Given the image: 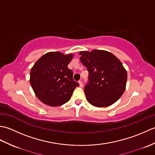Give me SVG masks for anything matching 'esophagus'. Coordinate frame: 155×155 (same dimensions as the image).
<instances>
[{
  "instance_id": "34e87169",
  "label": "esophagus",
  "mask_w": 155,
  "mask_h": 155,
  "mask_svg": "<svg viewBox=\"0 0 155 155\" xmlns=\"http://www.w3.org/2000/svg\"><path fill=\"white\" fill-rule=\"evenodd\" d=\"M78 83H79V85H80V87H83V81L80 80L79 81H78Z\"/></svg>"
}]
</instances>
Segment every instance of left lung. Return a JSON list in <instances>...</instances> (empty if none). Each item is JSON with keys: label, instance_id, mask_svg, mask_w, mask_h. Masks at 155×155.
<instances>
[{"label": "left lung", "instance_id": "1", "mask_svg": "<svg viewBox=\"0 0 155 155\" xmlns=\"http://www.w3.org/2000/svg\"><path fill=\"white\" fill-rule=\"evenodd\" d=\"M80 60L88 71L84 93L88 103L106 107L119 99L126 88L127 73L123 64L110 52L82 51Z\"/></svg>", "mask_w": 155, "mask_h": 155}]
</instances>
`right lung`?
Here are the masks:
<instances>
[{"instance_id": "1", "label": "right lung", "mask_w": 155, "mask_h": 155, "mask_svg": "<svg viewBox=\"0 0 155 155\" xmlns=\"http://www.w3.org/2000/svg\"><path fill=\"white\" fill-rule=\"evenodd\" d=\"M73 55L50 52L38 59L31 71L30 83L42 103L58 107L71 99L74 88L79 86L74 81L73 72L68 64Z\"/></svg>"}]
</instances>
